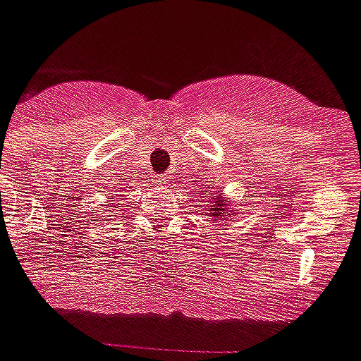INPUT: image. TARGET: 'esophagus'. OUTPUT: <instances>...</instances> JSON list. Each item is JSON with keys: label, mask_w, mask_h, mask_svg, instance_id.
I'll list each match as a JSON object with an SVG mask.
<instances>
[{"label": "esophagus", "mask_w": 361, "mask_h": 361, "mask_svg": "<svg viewBox=\"0 0 361 361\" xmlns=\"http://www.w3.org/2000/svg\"><path fill=\"white\" fill-rule=\"evenodd\" d=\"M167 178H169V177H166V175H164V177H156L154 180H152V184H154V186H164Z\"/></svg>", "instance_id": "1"}]
</instances>
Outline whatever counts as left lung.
Masks as SVG:
<instances>
[{
    "instance_id": "1",
    "label": "left lung",
    "mask_w": 361,
    "mask_h": 361,
    "mask_svg": "<svg viewBox=\"0 0 361 361\" xmlns=\"http://www.w3.org/2000/svg\"><path fill=\"white\" fill-rule=\"evenodd\" d=\"M205 194H201V197H203V203H207V216H211L212 222H216L214 226H220V222L226 226H228V220H231V216H235L237 212L235 209L233 211H230V200H226V197H222V194L220 192H211V190H203Z\"/></svg>"
}]
</instances>
